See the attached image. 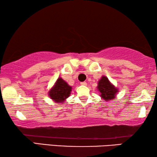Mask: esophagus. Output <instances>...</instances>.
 <instances>
[{"label":"esophagus","mask_w":157,"mask_h":157,"mask_svg":"<svg viewBox=\"0 0 157 157\" xmlns=\"http://www.w3.org/2000/svg\"><path fill=\"white\" fill-rule=\"evenodd\" d=\"M81 85H82V86H86L87 85V83L86 82H81Z\"/></svg>","instance_id":"34e87169"}]
</instances>
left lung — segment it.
<instances>
[{"label": "left lung", "instance_id": "8db88e82", "mask_svg": "<svg viewBox=\"0 0 157 157\" xmlns=\"http://www.w3.org/2000/svg\"><path fill=\"white\" fill-rule=\"evenodd\" d=\"M97 89L100 92V96L105 101L113 99L119 92V90L114 85L112 84L106 76H102L98 82Z\"/></svg>", "mask_w": 157, "mask_h": 157}]
</instances>
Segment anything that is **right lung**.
Masks as SVG:
<instances>
[{"label":"right lung","mask_w":157,"mask_h":157,"mask_svg":"<svg viewBox=\"0 0 157 157\" xmlns=\"http://www.w3.org/2000/svg\"><path fill=\"white\" fill-rule=\"evenodd\" d=\"M71 91L72 87L63 78L59 77L53 86L48 91V96L54 102L61 104L69 97Z\"/></svg>","instance_id":"add662e5"}]
</instances>
